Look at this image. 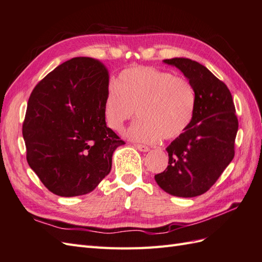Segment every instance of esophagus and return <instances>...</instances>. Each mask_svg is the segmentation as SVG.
<instances>
[{"instance_id":"esophagus-1","label":"esophagus","mask_w":262,"mask_h":262,"mask_svg":"<svg viewBox=\"0 0 262 262\" xmlns=\"http://www.w3.org/2000/svg\"><path fill=\"white\" fill-rule=\"evenodd\" d=\"M135 147L136 148L139 150V151H143V152H146V151H148L149 150V148L147 146H145V145H140V144H136L135 145Z\"/></svg>"}]
</instances>
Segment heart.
I'll use <instances>...</instances> for the list:
<instances>
[{"instance_id": "obj_1", "label": "heart", "mask_w": 262, "mask_h": 262, "mask_svg": "<svg viewBox=\"0 0 262 262\" xmlns=\"http://www.w3.org/2000/svg\"><path fill=\"white\" fill-rule=\"evenodd\" d=\"M196 108V93L183 77L155 67L136 66L119 74L107 91L103 115L108 128L122 132L135 112L139 117L126 135L137 143L154 144L176 138L188 128Z\"/></svg>"}]
</instances>
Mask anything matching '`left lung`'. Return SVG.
I'll list each match as a JSON object with an SVG mask.
<instances>
[{
    "label": "left lung",
    "mask_w": 262,
    "mask_h": 262,
    "mask_svg": "<svg viewBox=\"0 0 262 262\" xmlns=\"http://www.w3.org/2000/svg\"><path fill=\"white\" fill-rule=\"evenodd\" d=\"M163 62L177 67L189 80L196 93V108L188 128L166 148L168 166L155 180L169 195L196 197L217 182L234 156L236 110L226 84L204 65L184 57Z\"/></svg>",
    "instance_id": "left-lung-1"
}]
</instances>
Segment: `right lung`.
<instances>
[{
    "label": "right lung",
    "instance_id": "obj_1",
    "mask_svg": "<svg viewBox=\"0 0 262 262\" xmlns=\"http://www.w3.org/2000/svg\"><path fill=\"white\" fill-rule=\"evenodd\" d=\"M108 73L97 59L72 58L33 90L23 123L26 159L53 193H89L108 175L125 143L106 126Z\"/></svg>",
    "mask_w": 262,
    "mask_h": 262
}]
</instances>
